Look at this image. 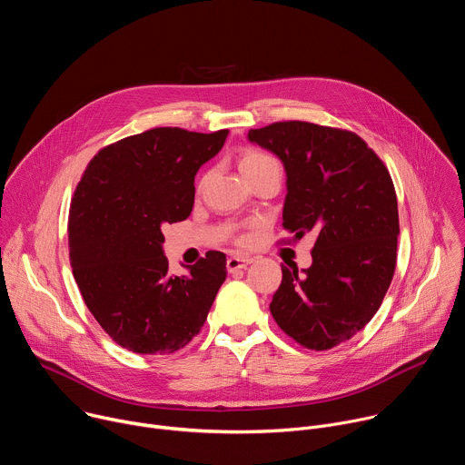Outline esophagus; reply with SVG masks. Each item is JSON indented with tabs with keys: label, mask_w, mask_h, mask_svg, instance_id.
Returning <instances> with one entry per match:
<instances>
[{
	"label": "esophagus",
	"mask_w": 465,
	"mask_h": 465,
	"mask_svg": "<svg viewBox=\"0 0 465 465\" xmlns=\"http://www.w3.org/2000/svg\"><path fill=\"white\" fill-rule=\"evenodd\" d=\"M250 262H252L250 257L232 255V257H228V261H226V269H228L230 274H233V272H237V271H241V269H246Z\"/></svg>",
	"instance_id": "34e87169"
}]
</instances>
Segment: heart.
I'll return each instance as SVG.
<instances>
[{
  "label": "heart",
  "mask_w": 465,
  "mask_h": 465,
  "mask_svg": "<svg viewBox=\"0 0 465 465\" xmlns=\"http://www.w3.org/2000/svg\"><path fill=\"white\" fill-rule=\"evenodd\" d=\"M241 171L244 173V176L255 173V171H261L264 167H272V165H278V162L271 156V154H264L261 151H246L242 156H241ZM239 244H246L248 239L246 237H239L237 239Z\"/></svg>",
  "instance_id": "b5f03b06"
}]
</instances>
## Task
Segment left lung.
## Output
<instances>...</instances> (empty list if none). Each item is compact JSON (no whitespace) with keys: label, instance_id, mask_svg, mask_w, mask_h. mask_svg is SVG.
<instances>
[{"label":"left lung","instance_id":"obj_1","mask_svg":"<svg viewBox=\"0 0 465 465\" xmlns=\"http://www.w3.org/2000/svg\"><path fill=\"white\" fill-rule=\"evenodd\" d=\"M248 140L285 165L291 241L316 233L303 274L282 264L271 312L303 348H335L373 318L393 278L400 213L391 176L351 130L278 121L250 130Z\"/></svg>","mask_w":465,"mask_h":465}]
</instances>
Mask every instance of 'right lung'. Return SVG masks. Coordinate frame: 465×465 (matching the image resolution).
<instances>
[{
	"label": "right lung",
	"mask_w": 465,
	"mask_h": 465,
	"mask_svg": "<svg viewBox=\"0 0 465 465\" xmlns=\"http://www.w3.org/2000/svg\"><path fill=\"white\" fill-rule=\"evenodd\" d=\"M212 134L158 126L103 147L70 206V262L86 307L128 351L171 355L204 325L226 280V255L210 250L187 276L169 274L165 223L185 221L194 174L224 145Z\"/></svg>",
	"instance_id": "add662e5"
}]
</instances>
